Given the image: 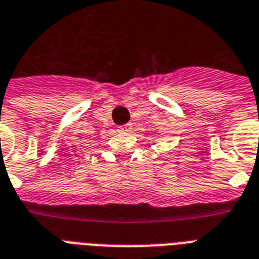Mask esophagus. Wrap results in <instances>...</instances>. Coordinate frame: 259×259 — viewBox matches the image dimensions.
<instances>
[{"mask_svg": "<svg viewBox=\"0 0 259 259\" xmlns=\"http://www.w3.org/2000/svg\"><path fill=\"white\" fill-rule=\"evenodd\" d=\"M117 130L118 132H127V130H129V126H119Z\"/></svg>", "mask_w": 259, "mask_h": 259, "instance_id": "obj_1", "label": "esophagus"}]
</instances>
